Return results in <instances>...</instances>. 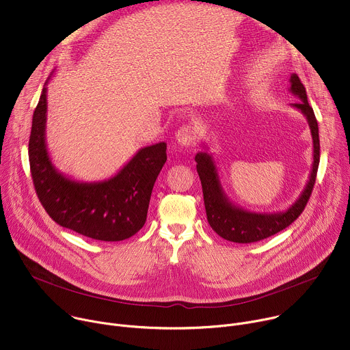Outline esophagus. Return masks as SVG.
I'll list each match as a JSON object with an SVG mask.
<instances>
[{
  "label": "esophagus",
  "instance_id": "obj_1",
  "mask_svg": "<svg viewBox=\"0 0 350 350\" xmlns=\"http://www.w3.org/2000/svg\"><path fill=\"white\" fill-rule=\"evenodd\" d=\"M198 137V131L195 127L185 124L176 133V141L183 146H189Z\"/></svg>",
  "mask_w": 350,
  "mask_h": 350
}]
</instances>
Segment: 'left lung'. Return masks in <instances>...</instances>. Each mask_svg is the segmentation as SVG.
<instances>
[{"label": "left lung", "instance_id": "1", "mask_svg": "<svg viewBox=\"0 0 350 350\" xmlns=\"http://www.w3.org/2000/svg\"><path fill=\"white\" fill-rule=\"evenodd\" d=\"M289 91L301 99L296 104H291V107L301 112L309 123L313 138V163L305 188L288 209L274 213H259L235 205L232 201H230V198L223 188L216 159L212 152H208L209 146L204 144V151L198 152L195 157L196 172L202 184L208 221L211 227L227 241L249 243L277 234L299 217L312 195L320 163L319 124L313 108L308 103L306 90L295 73H292L289 77Z\"/></svg>", "mask_w": 350, "mask_h": 350}]
</instances>
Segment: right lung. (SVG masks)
I'll list each match as a JSON object with an SVG mask.
<instances>
[{
	"label": "right lung",
	"instance_id": "right-lung-1",
	"mask_svg": "<svg viewBox=\"0 0 350 350\" xmlns=\"http://www.w3.org/2000/svg\"><path fill=\"white\" fill-rule=\"evenodd\" d=\"M54 76V73H53ZM33 113L29 162L40 202L54 221L98 241H123L142 228L154 184L166 163V142L144 146L112 177L80 181L59 172L48 152L46 84Z\"/></svg>",
	"mask_w": 350,
	"mask_h": 350
}]
</instances>
